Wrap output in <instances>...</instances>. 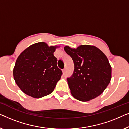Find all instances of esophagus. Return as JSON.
Masks as SVG:
<instances>
[{
  "label": "esophagus",
  "instance_id": "1",
  "mask_svg": "<svg viewBox=\"0 0 129 129\" xmlns=\"http://www.w3.org/2000/svg\"><path fill=\"white\" fill-rule=\"evenodd\" d=\"M62 72H63V75H65V74H66V69H63Z\"/></svg>",
  "mask_w": 129,
  "mask_h": 129
}]
</instances>
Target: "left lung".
I'll use <instances>...</instances> for the list:
<instances>
[{
  "mask_svg": "<svg viewBox=\"0 0 129 129\" xmlns=\"http://www.w3.org/2000/svg\"><path fill=\"white\" fill-rule=\"evenodd\" d=\"M64 49L74 63L72 76L67 79L72 96L82 102L89 101L103 92L112 78V67L106 56L94 46L80 45Z\"/></svg>",
  "mask_w": 129,
  "mask_h": 129,
  "instance_id": "left-lung-1",
  "label": "left lung"
}]
</instances>
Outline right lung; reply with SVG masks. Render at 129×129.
Returning <instances> with one entry per match:
<instances>
[{
    "mask_svg": "<svg viewBox=\"0 0 129 129\" xmlns=\"http://www.w3.org/2000/svg\"><path fill=\"white\" fill-rule=\"evenodd\" d=\"M58 47L38 42L26 48L17 57L13 68V77L26 94L40 98L53 91L62 75L53 54Z\"/></svg>",
    "mask_w": 129,
    "mask_h": 129,
    "instance_id": "obj_1",
    "label": "right lung"
}]
</instances>
